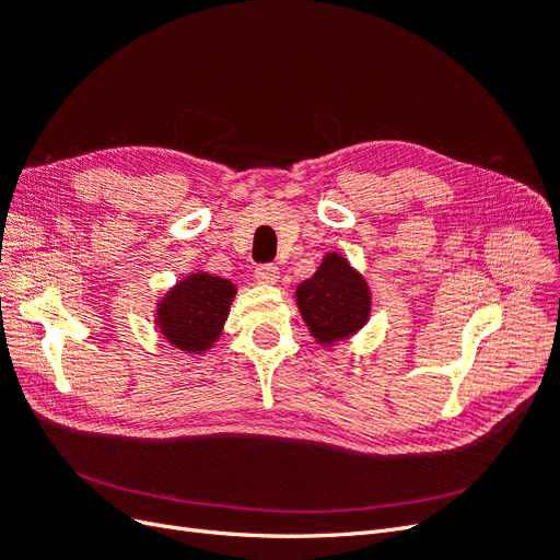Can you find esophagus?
Wrapping results in <instances>:
<instances>
[{"label": "esophagus", "mask_w": 560, "mask_h": 560, "mask_svg": "<svg viewBox=\"0 0 560 560\" xmlns=\"http://www.w3.org/2000/svg\"><path fill=\"white\" fill-rule=\"evenodd\" d=\"M279 277H281V272H279L277 265H260V267H256V281H260V283L272 285V283L279 281Z\"/></svg>", "instance_id": "1"}]
</instances>
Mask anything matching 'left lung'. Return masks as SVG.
<instances>
[{
  "instance_id": "obj_1",
  "label": "left lung",
  "mask_w": 560,
  "mask_h": 560,
  "mask_svg": "<svg viewBox=\"0 0 560 560\" xmlns=\"http://www.w3.org/2000/svg\"><path fill=\"white\" fill-rule=\"evenodd\" d=\"M300 312L320 341L355 332L370 314V291L351 265L335 254L323 258L312 279L298 285Z\"/></svg>"
}]
</instances>
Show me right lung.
Masks as SVG:
<instances>
[{
    "label": "right lung",
    "instance_id": "obj_1",
    "mask_svg": "<svg viewBox=\"0 0 560 560\" xmlns=\"http://www.w3.org/2000/svg\"><path fill=\"white\" fill-rule=\"evenodd\" d=\"M232 298L234 285L228 279L192 275L160 302V330L178 349L205 351L219 337Z\"/></svg>",
    "mask_w": 560,
    "mask_h": 560
}]
</instances>
